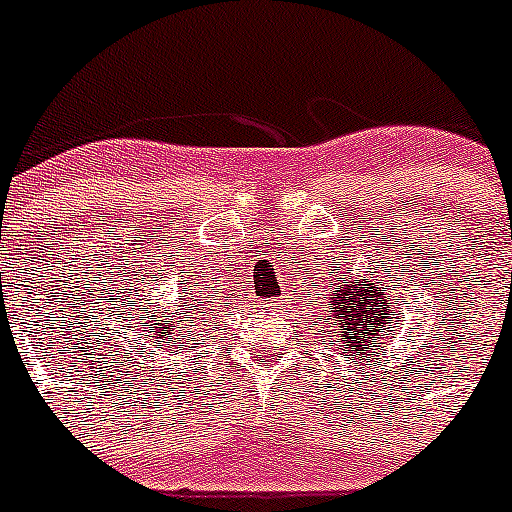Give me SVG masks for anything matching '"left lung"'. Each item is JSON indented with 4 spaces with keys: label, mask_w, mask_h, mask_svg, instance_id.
<instances>
[{
    "label": "left lung",
    "mask_w": 512,
    "mask_h": 512,
    "mask_svg": "<svg viewBox=\"0 0 512 512\" xmlns=\"http://www.w3.org/2000/svg\"><path fill=\"white\" fill-rule=\"evenodd\" d=\"M341 275L333 280L328 298L326 323L336 331L341 351L351 361L371 366L376 353L386 356V343L394 338V310H391V285L381 288L376 280ZM396 303V300H394ZM399 315V313H396Z\"/></svg>",
    "instance_id": "8db88e82"
}]
</instances>
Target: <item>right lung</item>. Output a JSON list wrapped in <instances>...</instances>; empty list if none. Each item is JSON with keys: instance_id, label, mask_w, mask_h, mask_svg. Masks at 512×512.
Wrapping results in <instances>:
<instances>
[{"instance_id": "1", "label": "right lung", "mask_w": 512, "mask_h": 512, "mask_svg": "<svg viewBox=\"0 0 512 512\" xmlns=\"http://www.w3.org/2000/svg\"><path fill=\"white\" fill-rule=\"evenodd\" d=\"M191 310H197L199 313V305L194 303V290L179 295V313H161V315H156V321H148L151 323V328H148V333H151V341H159L161 346L169 348V338L174 336L176 328H184V321H179V318H186L184 313H191ZM151 318H154V315H151ZM176 322L180 323L179 327L175 326ZM161 346H156V348H161Z\"/></svg>"}]
</instances>
